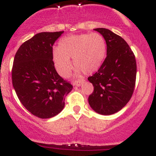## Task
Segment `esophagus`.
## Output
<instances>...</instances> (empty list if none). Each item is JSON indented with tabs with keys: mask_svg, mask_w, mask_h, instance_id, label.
Listing matches in <instances>:
<instances>
[{
	"mask_svg": "<svg viewBox=\"0 0 156 156\" xmlns=\"http://www.w3.org/2000/svg\"><path fill=\"white\" fill-rule=\"evenodd\" d=\"M84 82V79L80 78V79L76 80V81H74L73 84H74V85H76V86H78V87H79V86H81V84H82Z\"/></svg>",
	"mask_w": 156,
	"mask_h": 156,
	"instance_id": "34e87169",
	"label": "esophagus"
}]
</instances>
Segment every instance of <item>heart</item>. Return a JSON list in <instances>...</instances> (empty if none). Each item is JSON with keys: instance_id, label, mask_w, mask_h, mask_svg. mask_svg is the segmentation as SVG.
<instances>
[{"instance_id": "obj_1", "label": "heart", "mask_w": 156, "mask_h": 156, "mask_svg": "<svg viewBox=\"0 0 156 156\" xmlns=\"http://www.w3.org/2000/svg\"><path fill=\"white\" fill-rule=\"evenodd\" d=\"M107 55V43L98 33H81L63 38L58 48L53 50V59L58 73L68 77L74 66L85 74L96 72L104 62Z\"/></svg>"}]
</instances>
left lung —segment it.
Returning a JSON list of instances; mask_svg holds the SVG:
<instances>
[{
    "label": "left lung",
    "mask_w": 156,
    "mask_h": 156,
    "mask_svg": "<svg viewBox=\"0 0 156 156\" xmlns=\"http://www.w3.org/2000/svg\"><path fill=\"white\" fill-rule=\"evenodd\" d=\"M94 30L105 39L107 57L98 72L87 78L94 86L88 102L100 114H113L125 107L132 98L136 78V62L132 49L121 36L105 28Z\"/></svg>",
    "instance_id": "obj_1"
}]
</instances>
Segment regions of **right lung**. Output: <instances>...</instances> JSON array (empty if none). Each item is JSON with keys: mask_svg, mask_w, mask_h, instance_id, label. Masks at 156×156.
I'll return each instance as SVG.
<instances>
[{"mask_svg": "<svg viewBox=\"0 0 156 156\" xmlns=\"http://www.w3.org/2000/svg\"><path fill=\"white\" fill-rule=\"evenodd\" d=\"M63 32L37 33L20 46L13 59L12 83L16 95L29 112L42 119L59 113L73 88L57 73L52 60V46Z\"/></svg>", "mask_w": 156, "mask_h": 156, "instance_id": "1", "label": "right lung"}]
</instances>
